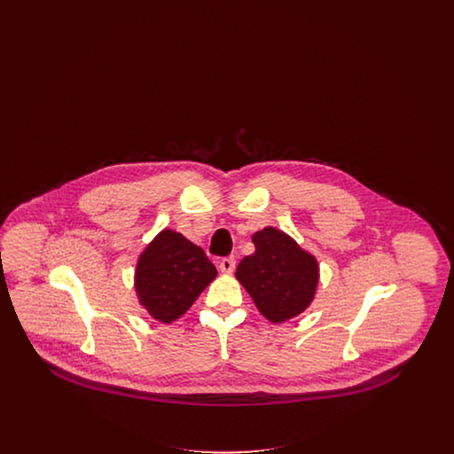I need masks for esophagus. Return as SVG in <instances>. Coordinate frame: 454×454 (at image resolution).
<instances>
[{"label":"esophagus","mask_w":454,"mask_h":454,"mask_svg":"<svg viewBox=\"0 0 454 454\" xmlns=\"http://www.w3.org/2000/svg\"><path fill=\"white\" fill-rule=\"evenodd\" d=\"M235 265H237V262L235 259H223L219 262V270L223 272V274H231L233 270H235Z\"/></svg>","instance_id":"esophagus-1"}]
</instances>
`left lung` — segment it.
<instances>
[{"mask_svg": "<svg viewBox=\"0 0 454 454\" xmlns=\"http://www.w3.org/2000/svg\"><path fill=\"white\" fill-rule=\"evenodd\" d=\"M252 241L255 254L238 263L239 284L269 322L282 324L301 315L315 300L318 260L272 226L254 233Z\"/></svg>", "mask_w": 454, "mask_h": 454, "instance_id": "obj_1", "label": "left lung"}]
</instances>
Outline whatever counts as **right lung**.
I'll return each instance as SVG.
<instances>
[{
	"instance_id": "right-lung-1",
	"label": "right lung",
	"mask_w": 454,
	"mask_h": 454,
	"mask_svg": "<svg viewBox=\"0 0 454 454\" xmlns=\"http://www.w3.org/2000/svg\"><path fill=\"white\" fill-rule=\"evenodd\" d=\"M216 276V267L200 247L182 233L163 230L139 255L134 287L139 304L150 317L161 324H172Z\"/></svg>"
}]
</instances>
